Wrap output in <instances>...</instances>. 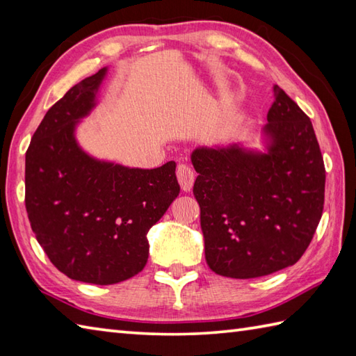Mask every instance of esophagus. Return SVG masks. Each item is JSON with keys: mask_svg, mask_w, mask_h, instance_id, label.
Listing matches in <instances>:
<instances>
[{"mask_svg": "<svg viewBox=\"0 0 356 356\" xmlns=\"http://www.w3.org/2000/svg\"><path fill=\"white\" fill-rule=\"evenodd\" d=\"M177 179H178L181 188H183V191H186V192H188L193 187L195 173H193V170L191 168H188V165L178 164V168H177Z\"/></svg>", "mask_w": 356, "mask_h": 356, "instance_id": "obj_1", "label": "esophagus"}]
</instances>
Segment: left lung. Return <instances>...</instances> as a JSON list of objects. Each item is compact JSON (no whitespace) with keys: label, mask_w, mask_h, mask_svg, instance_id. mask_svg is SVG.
I'll return each mask as SVG.
<instances>
[{"label":"left lung","mask_w":356,"mask_h":356,"mask_svg":"<svg viewBox=\"0 0 356 356\" xmlns=\"http://www.w3.org/2000/svg\"><path fill=\"white\" fill-rule=\"evenodd\" d=\"M267 121L269 154H192L206 261L222 277L258 278L293 266L321 220L325 169L310 118L275 86Z\"/></svg>","instance_id":"8db88e82"}]
</instances>
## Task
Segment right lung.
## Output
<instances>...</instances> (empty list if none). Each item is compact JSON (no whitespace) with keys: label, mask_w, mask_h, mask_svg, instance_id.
Segmentation results:
<instances>
[{"label":"right lung","mask_w":356,"mask_h":356,"mask_svg":"<svg viewBox=\"0 0 356 356\" xmlns=\"http://www.w3.org/2000/svg\"><path fill=\"white\" fill-rule=\"evenodd\" d=\"M106 69L49 108L26 152V210L58 270L107 286L140 273L147 232L178 197L177 164L144 170L99 163L76 146L74 126L90 111Z\"/></svg>","instance_id":"obj_1"}]
</instances>
